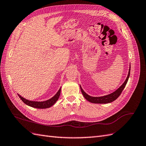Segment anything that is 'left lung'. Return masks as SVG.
Instances as JSON below:
<instances>
[{
	"instance_id": "left-lung-1",
	"label": "left lung",
	"mask_w": 146,
	"mask_h": 146,
	"mask_svg": "<svg viewBox=\"0 0 146 146\" xmlns=\"http://www.w3.org/2000/svg\"><path fill=\"white\" fill-rule=\"evenodd\" d=\"M130 66L129 70V74H128V76L127 77V78L125 79V82H123L122 85L120 87H119L117 90H116L115 91H114L113 92H112V93L110 94L106 95L104 96H101V97H92V96H90L88 94H87L86 92L83 91L82 88L80 85L82 93L83 96H84V98H85L88 101L90 102H91V103H93V104H108L110 102H112L118 98V97L121 95L123 90L124 89V88L128 82V80H129V78L130 77Z\"/></svg>"
}]
</instances>
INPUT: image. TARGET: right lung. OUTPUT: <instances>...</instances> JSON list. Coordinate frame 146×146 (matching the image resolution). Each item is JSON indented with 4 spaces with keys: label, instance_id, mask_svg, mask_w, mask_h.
<instances>
[{
    "label": "right lung",
    "instance_id": "right-lung-1",
    "mask_svg": "<svg viewBox=\"0 0 146 146\" xmlns=\"http://www.w3.org/2000/svg\"><path fill=\"white\" fill-rule=\"evenodd\" d=\"M60 93H61V88H60L58 92H56V94L54 97H52V98H50V99L47 100L46 101H42V102L29 100L24 98L23 97H22L19 94H18V96L19 97V98L22 100V101H23L24 104L30 106V107L36 108L44 109V108H49L52 107V105H54L56 103V102L59 99Z\"/></svg>",
    "mask_w": 146,
    "mask_h": 146
}]
</instances>
